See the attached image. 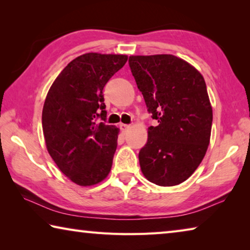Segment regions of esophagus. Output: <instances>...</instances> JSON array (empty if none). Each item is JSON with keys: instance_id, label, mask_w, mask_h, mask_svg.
<instances>
[{"instance_id": "1", "label": "esophagus", "mask_w": 250, "mask_h": 250, "mask_svg": "<svg viewBox=\"0 0 250 250\" xmlns=\"http://www.w3.org/2000/svg\"><path fill=\"white\" fill-rule=\"evenodd\" d=\"M130 128V125H125V124H120V129L122 130V131H125V130H128Z\"/></svg>"}]
</instances>
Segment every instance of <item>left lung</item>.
Wrapping results in <instances>:
<instances>
[{"instance_id": "8db88e82", "label": "left lung", "mask_w": 250, "mask_h": 250, "mask_svg": "<svg viewBox=\"0 0 250 250\" xmlns=\"http://www.w3.org/2000/svg\"><path fill=\"white\" fill-rule=\"evenodd\" d=\"M129 66L156 125L139 152L141 171L160 186L177 185L200 166L209 145L213 110L203 76L173 55L130 56Z\"/></svg>"}]
</instances>
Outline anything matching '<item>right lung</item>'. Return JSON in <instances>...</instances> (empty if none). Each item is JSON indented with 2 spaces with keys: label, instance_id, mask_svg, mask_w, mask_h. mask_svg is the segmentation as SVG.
<instances>
[{
  "label": "right lung",
  "instance_id": "obj_1",
  "mask_svg": "<svg viewBox=\"0 0 250 250\" xmlns=\"http://www.w3.org/2000/svg\"><path fill=\"white\" fill-rule=\"evenodd\" d=\"M126 61L125 55H82L62 69L46 97L42 124L47 151L78 185L99 183L111 170L118 129L105 125L103 90Z\"/></svg>",
  "mask_w": 250,
  "mask_h": 250
}]
</instances>
